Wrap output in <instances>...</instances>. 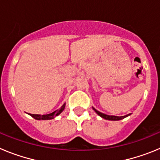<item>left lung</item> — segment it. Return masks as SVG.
<instances>
[{"label":"left lung","mask_w":160,"mask_h":160,"mask_svg":"<svg viewBox=\"0 0 160 160\" xmlns=\"http://www.w3.org/2000/svg\"><path fill=\"white\" fill-rule=\"evenodd\" d=\"M94 109V111H95L96 113H97L99 116H101L102 118H105V119H107V120H121L122 119V118H126V117H128L129 114H128V115H124V116H114V115H107V114H103V113L102 112H99L98 111H97L96 109L93 108Z\"/></svg>","instance_id":"8db88e82"}]
</instances>
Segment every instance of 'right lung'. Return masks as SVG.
Listing matches in <instances>:
<instances>
[{
	"label": "right lung",
	"instance_id": "1",
	"mask_svg": "<svg viewBox=\"0 0 160 160\" xmlns=\"http://www.w3.org/2000/svg\"><path fill=\"white\" fill-rule=\"evenodd\" d=\"M65 106H66V104H64V105L62 106V107H61L60 108L58 109V110L53 111V112L50 113V114H43V115H41V114H30V115L33 118H35V119H38V120H49V119H52V118H55V117L58 116V114H60L62 112L63 110H64V108H65Z\"/></svg>",
	"mask_w": 160,
	"mask_h": 160
}]
</instances>
